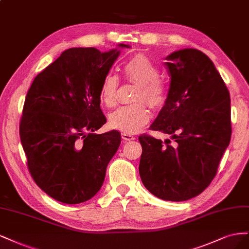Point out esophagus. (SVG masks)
Here are the masks:
<instances>
[{"label":"esophagus","instance_id":"1","mask_svg":"<svg viewBox=\"0 0 249 249\" xmlns=\"http://www.w3.org/2000/svg\"><path fill=\"white\" fill-rule=\"evenodd\" d=\"M122 140L124 141V142H127V141H133L135 138H134V135L133 134H131V133H126V132H122Z\"/></svg>","mask_w":249,"mask_h":249}]
</instances>
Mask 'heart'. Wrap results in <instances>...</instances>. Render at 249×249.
I'll return each instance as SVG.
<instances>
[{
    "label": "heart",
    "mask_w": 249,
    "mask_h": 249,
    "mask_svg": "<svg viewBox=\"0 0 249 249\" xmlns=\"http://www.w3.org/2000/svg\"><path fill=\"white\" fill-rule=\"evenodd\" d=\"M124 72L129 81L139 84L134 100L140 101L111 111L108 116V122L115 129L131 133L147 124L151 117L147 103L142 99H145L152 107H160L164 103L166 91L164 84L158 78V69L143 55L138 54L128 60L124 65ZM118 87L119 78L113 72H109L103 77L99 97L107 107L116 106Z\"/></svg>",
    "instance_id": "b5f03b06"
}]
</instances>
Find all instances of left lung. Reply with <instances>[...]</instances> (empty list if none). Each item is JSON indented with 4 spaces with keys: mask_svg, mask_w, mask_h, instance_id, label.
Returning <instances> with one entry per match:
<instances>
[{
    "mask_svg": "<svg viewBox=\"0 0 249 249\" xmlns=\"http://www.w3.org/2000/svg\"><path fill=\"white\" fill-rule=\"evenodd\" d=\"M165 60L170 89L150 128L170 134L174 143L141 135L139 171L152 195L182 202L202 194L215 177L231 141V99L219 72L204 53L184 49Z\"/></svg>",
    "mask_w": 249,
    "mask_h": 249,
    "instance_id": "obj_1",
    "label": "left lung"
}]
</instances>
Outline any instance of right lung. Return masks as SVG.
<instances>
[{"instance_id":"obj_1","label":"right lung","mask_w":249,"mask_h":249,"mask_svg":"<svg viewBox=\"0 0 249 249\" xmlns=\"http://www.w3.org/2000/svg\"><path fill=\"white\" fill-rule=\"evenodd\" d=\"M118 49L73 47L34 78L19 125L29 171L45 194L79 204L100 190L107 167L121 143L117 130L97 134L107 118L99 90L120 55Z\"/></svg>"}]
</instances>
